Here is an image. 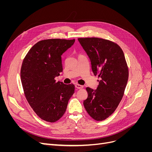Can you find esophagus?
Here are the masks:
<instances>
[{"mask_svg": "<svg viewBox=\"0 0 152 152\" xmlns=\"http://www.w3.org/2000/svg\"><path fill=\"white\" fill-rule=\"evenodd\" d=\"M75 87L77 89H82L83 88V86L80 85V84H75Z\"/></svg>", "mask_w": 152, "mask_h": 152, "instance_id": "esophagus-1", "label": "esophagus"}]
</instances>
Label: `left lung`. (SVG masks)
<instances>
[{
	"mask_svg": "<svg viewBox=\"0 0 152 152\" xmlns=\"http://www.w3.org/2000/svg\"><path fill=\"white\" fill-rule=\"evenodd\" d=\"M88 55L94 75L101 78L97 89L86 87L84 101L87 112L96 121H102L115 112L122 100L129 77L123 50L111 40L98 37L79 38Z\"/></svg>",
	"mask_w": 152,
	"mask_h": 152,
	"instance_id": "obj_1",
	"label": "left lung"
}]
</instances>
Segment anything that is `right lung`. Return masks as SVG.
<instances>
[{"label":"right lung","mask_w":152,"mask_h":152,"mask_svg":"<svg viewBox=\"0 0 152 152\" xmlns=\"http://www.w3.org/2000/svg\"><path fill=\"white\" fill-rule=\"evenodd\" d=\"M75 39H50L36 43L22 63L20 75L25 98L35 113L42 120L55 122L66 110L75 91L73 84L56 82L62 72L61 55Z\"/></svg>","instance_id":"1"}]
</instances>
